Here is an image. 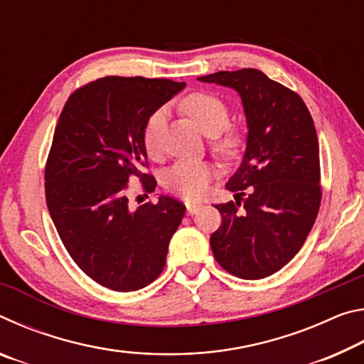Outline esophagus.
Returning a JSON list of instances; mask_svg holds the SVG:
<instances>
[{"mask_svg":"<svg viewBox=\"0 0 364 364\" xmlns=\"http://www.w3.org/2000/svg\"><path fill=\"white\" fill-rule=\"evenodd\" d=\"M200 204H196V202H186V212L188 215H194L200 210Z\"/></svg>","mask_w":364,"mask_h":364,"instance_id":"34e87169","label":"esophagus"}]
</instances>
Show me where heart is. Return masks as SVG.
<instances>
[{"instance_id":"1","label":"heart","mask_w":364,"mask_h":364,"mask_svg":"<svg viewBox=\"0 0 364 364\" xmlns=\"http://www.w3.org/2000/svg\"><path fill=\"white\" fill-rule=\"evenodd\" d=\"M183 109L193 119L197 127L210 136V149L221 159H234L242 149L244 136L239 130L228 128L230 109L218 96L204 93H191L184 97ZM165 122V109H157L146 120L143 143L147 156L159 159L162 156V128ZM215 170L208 162H176L164 171L162 184L186 199H199L207 191V184Z\"/></svg>"}]
</instances>
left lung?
<instances>
[{
	"label": "left lung",
	"instance_id": "1",
	"mask_svg": "<svg viewBox=\"0 0 364 364\" xmlns=\"http://www.w3.org/2000/svg\"><path fill=\"white\" fill-rule=\"evenodd\" d=\"M200 82L236 90L247 119V147L226 188L236 202L217 204L210 236L217 262L241 279L279 271L301 249L321 204L319 146L301 97L257 69L217 72Z\"/></svg>",
	"mask_w": 364,
	"mask_h": 364
}]
</instances>
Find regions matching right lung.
I'll return each instance as SVG.
<instances>
[{
    "label": "right lung",
    "instance_id": "add662e5",
    "mask_svg": "<svg viewBox=\"0 0 364 364\" xmlns=\"http://www.w3.org/2000/svg\"><path fill=\"white\" fill-rule=\"evenodd\" d=\"M186 86L167 78L104 77L69 96L45 168L46 205L72 260L117 292L162 273L170 239L184 217L180 200L160 196L132 208L128 181L146 193L156 180L143 143L146 120Z\"/></svg>",
    "mask_w": 364,
    "mask_h": 364
}]
</instances>
